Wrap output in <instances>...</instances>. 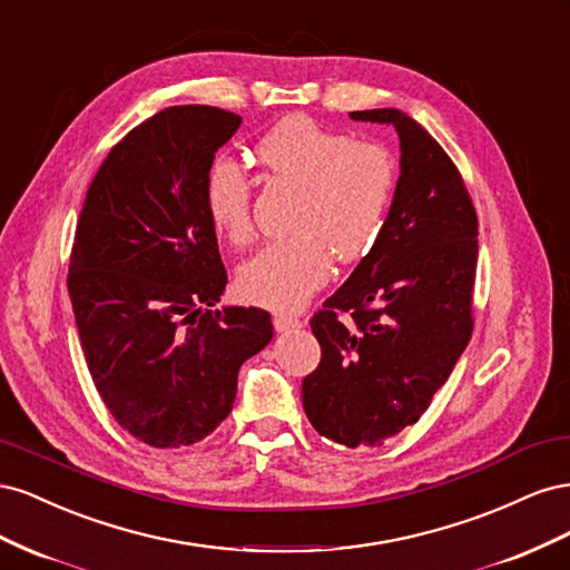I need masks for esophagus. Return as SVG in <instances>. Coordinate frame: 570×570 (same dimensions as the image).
I'll use <instances>...</instances> for the list:
<instances>
[{"mask_svg":"<svg viewBox=\"0 0 570 570\" xmlns=\"http://www.w3.org/2000/svg\"><path fill=\"white\" fill-rule=\"evenodd\" d=\"M273 325L278 333H287V331H297V327H302L304 323L299 318H292V316H275Z\"/></svg>","mask_w":570,"mask_h":570,"instance_id":"esophagus-1","label":"esophagus"}]
</instances>
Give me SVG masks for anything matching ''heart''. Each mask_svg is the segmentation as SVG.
I'll use <instances>...</instances> for the list:
<instances>
[{"label": "heart", "mask_w": 570, "mask_h": 570, "mask_svg": "<svg viewBox=\"0 0 570 570\" xmlns=\"http://www.w3.org/2000/svg\"><path fill=\"white\" fill-rule=\"evenodd\" d=\"M271 178L302 187L287 223L289 237L273 239L237 271L235 289L249 304L295 312L331 275L333 256L356 264L381 243L396 193L394 154L377 142L289 116L254 145ZM212 228L233 247L252 243V183L230 159H216L204 180Z\"/></svg>", "instance_id": "b5f03b06"}]
</instances>
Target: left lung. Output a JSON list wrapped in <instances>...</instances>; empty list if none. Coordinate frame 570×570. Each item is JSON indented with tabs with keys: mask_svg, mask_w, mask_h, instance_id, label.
Instances as JSON below:
<instances>
[{
	"mask_svg": "<svg viewBox=\"0 0 570 570\" xmlns=\"http://www.w3.org/2000/svg\"><path fill=\"white\" fill-rule=\"evenodd\" d=\"M350 116L394 126L402 149L381 243L312 318L321 364L302 383L304 411L318 435L354 450L416 423L469 344L478 216L421 124L400 109Z\"/></svg>",
	"mask_w": 570,
	"mask_h": 570,
	"instance_id": "1",
	"label": "left lung"
}]
</instances>
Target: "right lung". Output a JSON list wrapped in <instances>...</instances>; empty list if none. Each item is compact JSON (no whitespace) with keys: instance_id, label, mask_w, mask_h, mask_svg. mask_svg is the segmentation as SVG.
<instances>
[{"instance_id":"add662e5","label":"right lung","mask_w":570,"mask_h":570,"mask_svg":"<svg viewBox=\"0 0 570 570\" xmlns=\"http://www.w3.org/2000/svg\"><path fill=\"white\" fill-rule=\"evenodd\" d=\"M239 124L202 105L154 114L109 151L78 218L66 285L85 361L116 423L157 450L212 435L273 337L264 308H214L228 273L204 180Z\"/></svg>"}]
</instances>
